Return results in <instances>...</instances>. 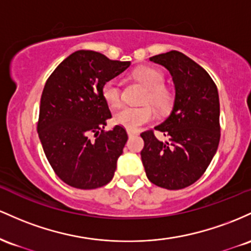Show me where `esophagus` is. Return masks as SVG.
<instances>
[{
  "instance_id": "1",
  "label": "esophagus",
  "mask_w": 251,
  "mask_h": 251,
  "mask_svg": "<svg viewBox=\"0 0 251 251\" xmlns=\"http://www.w3.org/2000/svg\"><path fill=\"white\" fill-rule=\"evenodd\" d=\"M126 133H128V136H129V137L136 136V135H137L136 131H133V130H128V131H126Z\"/></svg>"
}]
</instances>
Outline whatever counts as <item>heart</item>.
<instances>
[{
    "label": "heart",
    "mask_w": 251,
    "mask_h": 251,
    "mask_svg": "<svg viewBox=\"0 0 251 251\" xmlns=\"http://www.w3.org/2000/svg\"><path fill=\"white\" fill-rule=\"evenodd\" d=\"M135 78L147 88L143 103H148L142 106H126L117 111L114 116V122L118 126H125L128 130H137L146 123L155 118V110L149 104H153L159 110H166L171 105L172 95L163 84L162 73L153 67L142 66L134 72ZM102 95L104 100L116 108L122 103L121 90L116 80H109L103 85Z\"/></svg>",
    "instance_id": "obj_1"
}]
</instances>
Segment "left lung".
Masks as SVG:
<instances>
[{
    "instance_id": "8db88e82",
    "label": "left lung",
    "mask_w": 251,
    "mask_h": 251,
    "mask_svg": "<svg viewBox=\"0 0 251 251\" xmlns=\"http://www.w3.org/2000/svg\"><path fill=\"white\" fill-rule=\"evenodd\" d=\"M149 60L168 70L176 95L170 116L154 128L168 141L157 140L151 130L142 133L141 159L149 181L167 190H180L201 178L218 148V90L201 65L178 50Z\"/></svg>"
}]
</instances>
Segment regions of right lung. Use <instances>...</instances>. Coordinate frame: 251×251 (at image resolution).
<instances>
[{
	"mask_svg": "<svg viewBox=\"0 0 251 251\" xmlns=\"http://www.w3.org/2000/svg\"><path fill=\"white\" fill-rule=\"evenodd\" d=\"M130 66L94 50H80L58 65L45 84L38 134L55 174L80 190L111 181L128 140L125 128L104 131L111 118L103 85Z\"/></svg>",
	"mask_w": 251,
	"mask_h": 251,
	"instance_id": "1",
	"label": "right lung"
}]
</instances>
